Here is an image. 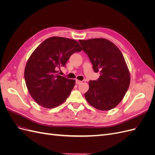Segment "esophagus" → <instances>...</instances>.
<instances>
[{"label":"esophagus","instance_id":"obj_1","mask_svg":"<svg viewBox=\"0 0 155 155\" xmlns=\"http://www.w3.org/2000/svg\"><path fill=\"white\" fill-rule=\"evenodd\" d=\"M81 83H82V81H80V80H78V79L76 80V84H77V85H79V84H81Z\"/></svg>","mask_w":155,"mask_h":155}]
</instances>
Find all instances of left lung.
<instances>
[{
	"label": "left lung",
	"instance_id": "1",
	"mask_svg": "<svg viewBox=\"0 0 155 155\" xmlns=\"http://www.w3.org/2000/svg\"><path fill=\"white\" fill-rule=\"evenodd\" d=\"M79 42L90 59L94 71L100 74L97 81H89V89L85 94L86 100L96 109H112L123 100L130 85V72L124 55L106 39Z\"/></svg>",
	"mask_w": 155,
	"mask_h": 155
}]
</instances>
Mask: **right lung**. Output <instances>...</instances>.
Here are the masks:
<instances>
[{
    "instance_id": "add662e5",
    "label": "right lung",
    "mask_w": 155,
    "mask_h": 155,
    "mask_svg": "<svg viewBox=\"0 0 155 155\" xmlns=\"http://www.w3.org/2000/svg\"><path fill=\"white\" fill-rule=\"evenodd\" d=\"M82 48L76 40L51 37L33 51L25 69L26 85L30 94L39 105L52 109L69 96L76 81L58 75L69 58Z\"/></svg>"
}]
</instances>
